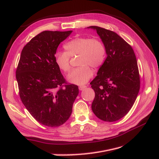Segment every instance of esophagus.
I'll return each mask as SVG.
<instances>
[{"instance_id": "obj_1", "label": "esophagus", "mask_w": 159, "mask_h": 159, "mask_svg": "<svg viewBox=\"0 0 159 159\" xmlns=\"http://www.w3.org/2000/svg\"><path fill=\"white\" fill-rule=\"evenodd\" d=\"M86 87H87V86L86 85H80V86H79V89L80 90H84Z\"/></svg>"}]
</instances>
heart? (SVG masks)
Instances as JSON below:
<instances>
[{
  "instance_id": "obj_1",
  "label": "heart",
  "mask_w": 159,
  "mask_h": 159,
  "mask_svg": "<svg viewBox=\"0 0 159 159\" xmlns=\"http://www.w3.org/2000/svg\"><path fill=\"white\" fill-rule=\"evenodd\" d=\"M65 52L55 54L57 67L64 73L70 71V57L78 56L77 65L80 66L72 71L68 77L70 82L76 85H84L93 74L91 68H98L102 66L106 56V48L103 42L98 38L76 37L64 46Z\"/></svg>"
}]
</instances>
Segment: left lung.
Returning <instances> with one entry per match:
<instances>
[{
    "label": "left lung",
    "instance_id": "8db88e82",
    "mask_svg": "<svg viewBox=\"0 0 159 159\" xmlns=\"http://www.w3.org/2000/svg\"><path fill=\"white\" fill-rule=\"evenodd\" d=\"M106 48L107 57L90 83L95 91L93 112L104 121L113 122L126 115L140 89L137 61L131 45L117 33L96 26Z\"/></svg>",
    "mask_w": 159,
    "mask_h": 159
}]
</instances>
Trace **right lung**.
I'll return each mask as SVG.
<instances>
[{
  "label": "right lung",
  "instance_id": "obj_1",
  "mask_svg": "<svg viewBox=\"0 0 159 159\" xmlns=\"http://www.w3.org/2000/svg\"><path fill=\"white\" fill-rule=\"evenodd\" d=\"M70 31H44L23 48L16 71L19 95L37 121L47 127L63 125L72 112L78 86L69 84L55 61V54Z\"/></svg>",
  "mask_w": 159,
  "mask_h": 159
}]
</instances>
